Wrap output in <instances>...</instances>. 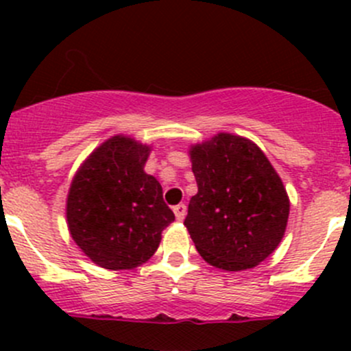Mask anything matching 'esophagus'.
I'll return each instance as SVG.
<instances>
[{
  "label": "esophagus",
  "mask_w": 351,
  "mask_h": 351,
  "mask_svg": "<svg viewBox=\"0 0 351 351\" xmlns=\"http://www.w3.org/2000/svg\"><path fill=\"white\" fill-rule=\"evenodd\" d=\"M173 212H175V215H176V219H178V221H183V219H185V215H186V205L185 204L175 205V207H173Z\"/></svg>",
  "instance_id": "esophagus-1"
}]
</instances>
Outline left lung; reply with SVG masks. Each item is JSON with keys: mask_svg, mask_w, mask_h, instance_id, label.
I'll list each match as a JSON object with an SVG mask.
<instances>
[{"mask_svg": "<svg viewBox=\"0 0 351 351\" xmlns=\"http://www.w3.org/2000/svg\"><path fill=\"white\" fill-rule=\"evenodd\" d=\"M198 192L185 226L197 251L229 271L260 265L280 244L290 202L263 151L241 136L219 132L190 149Z\"/></svg>", "mask_w": 351, "mask_h": 351, "instance_id": "1", "label": "left lung"}]
</instances>
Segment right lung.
I'll return each mask as SVG.
<instances>
[{"mask_svg":"<svg viewBox=\"0 0 351 351\" xmlns=\"http://www.w3.org/2000/svg\"><path fill=\"white\" fill-rule=\"evenodd\" d=\"M151 147L113 136L88 156L71 183L66 217L71 238L98 267L130 270L146 263L175 221L162 189L144 171Z\"/></svg>","mask_w":351,"mask_h":351,"instance_id":"obj_1","label":"right lung"}]
</instances>
